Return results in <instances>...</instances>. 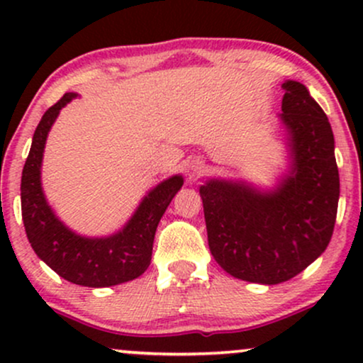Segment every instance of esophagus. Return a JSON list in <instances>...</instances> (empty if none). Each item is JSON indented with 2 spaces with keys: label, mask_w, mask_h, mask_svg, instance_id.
<instances>
[{
  "label": "esophagus",
  "mask_w": 363,
  "mask_h": 363,
  "mask_svg": "<svg viewBox=\"0 0 363 363\" xmlns=\"http://www.w3.org/2000/svg\"><path fill=\"white\" fill-rule=\"evenodd\" d=\"M203 172H205V162L201 158H194V160L189 162V165H187V177H189V181H196L198 177H201Z\"/></svg>",
  "instance_id": "esophagus-1"
}]
</instances>
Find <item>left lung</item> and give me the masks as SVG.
Wrapping results in <instances>:
<instances>
[{"label": "left lung", "mask_w": 363, "mask_h": 363, "mask_svg": "<svg viewBox=\"0 0 363 363\" xmlns=\"http://www.w3.org/2000/svg\"><path fill=\"white\" fill-rule=\"evenodd\" d=\"M280 118L294 167L274 193L210 181L199 194L215 261L239 280L278 285L297 277L331 240L340 174L331 124L298 82H285Z\"/></svg>", "instance_id": "left-lung-1"}]
</instances>
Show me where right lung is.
Returning a JSON list of instances; mask_svg holds the SVG:
<instances>
[{
  "instance_id": "add662e5",
  "label": "right lung",
  "mask_w": 363,
  "mask_h": 363,
  "mask_svg": "<svg viewBox=\"0 0 363 363\" xmlns=\"http://www.w3.org/2000/svg\"><path fill=\"white\" fill-rule=\"evenodd\" d=\"M72 99L74 94H65L49 107L32 138L20 186L25 232L37 256L65 280L91 289L119 285L138 278L150 266L158 222L184 181L174 176L150 191L126 227L116 235L86 239L68 230L45 201L40 164L49 129L61 107Z\"/></svg>"
}]
</instances>
